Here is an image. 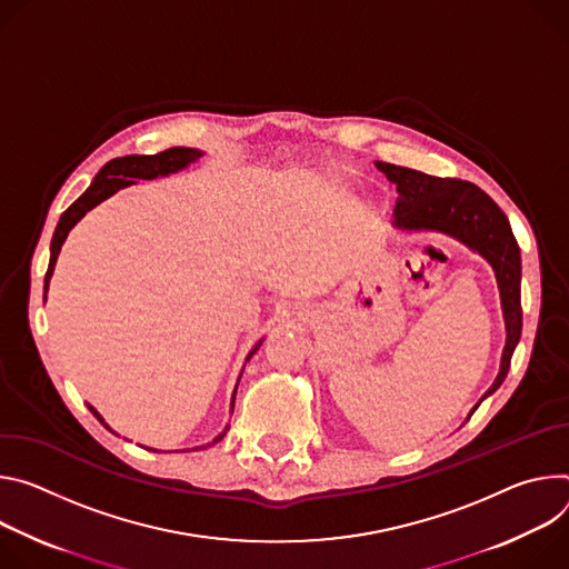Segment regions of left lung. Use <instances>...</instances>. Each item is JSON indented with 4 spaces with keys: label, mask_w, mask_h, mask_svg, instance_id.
<instances>
[{
    "label": "left lung",
    "mask_w": 569,
    "mask_h": 569,
    "mask_svg": "<svg viewBox=\"0 0 569 569\" xmlns=\"http://www.w3.org/2000/svg\"><path fill=\"white\" fill-rule=\"evenodd\" d=\"M375 167L398 189V201L393 208V226L398 230L448 234L477 252V256H481L495 273L503 328H507V343H503L501 350L495 382L472 407V411L468 413L470 418L477 407L507 380L511 357L522 335L520 246L513 237L507 214L477 184L455 178H436L416 169L380 160L375 162Z\"/></svg>",
    "instance_id": "left-lung-1"
}]
</instances>
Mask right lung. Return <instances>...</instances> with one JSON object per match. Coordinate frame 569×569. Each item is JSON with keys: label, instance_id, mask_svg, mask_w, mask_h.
I'll return each mask as SVG.
<instances>
[{"label": "right lung", "instance_id": "obj_1", "mask_svg": "<svg viewBox=\"0 0 569 569\" xmlns=\"http://www.w3.org/2000/svg\"><path fill=\"white\" fill-rule=\"evenodd\" d=\"M201 158H203V151H201V149L173 147V149H167V151H162V153H158V156H123V158H114V160H110L108 164H103L101 171L92 178V182H90V187L86 189V192H83L66 212H62V217H60V221H58V226H56V230H53V237H51V258H49V269H47V276H44V300H47L49 280H51V276H53V267H56V260H58L60 246L66 243L70 230H72L92 208H97L99 203H103L106 199H110L112 194H117L119 189L129 187V184H136V180H153V178H164V176H169V173H178V171L187 169L189 164H194V162L201 160ZM262 341H264V337H262L256 346H252V350L248 352L246 361L258 352V348L262 346ZM241 372H243V368H241ZM241 372H239V377H237V385H239V380H241ZM237 385H234V391H232V398H230V416H232V407H234ZM88 409L92 411V416H94L106 429H110L112 433H117V431L103 420V416H101L92 405H88ZM228 429H230V425H226L223 431H221L219 436H214L208 446H201V450H206V448L219 443V440L226 436ZM194 450H199V448H194ZM153 452H158V450H153ZM187 452H189V450H187Z\"/></svg>", "mask_w": 569, "mask_h": 569}]
</instances>
